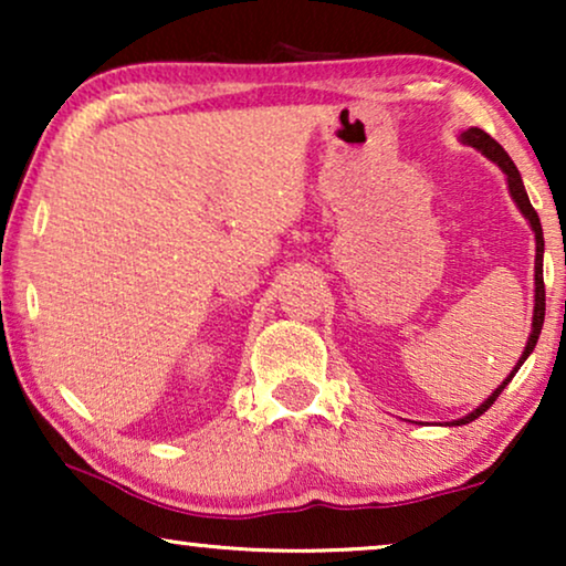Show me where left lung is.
Wrapping results in <instances>:
<instances>
[{
  "label": "left lung",
  "instance_id": "1",
  "mask_svg": "<svg viewBox=\"0 0 566 566\" xmlns=\"http://www.w3.org/2000/svg\"><path fill=\"white\" fill-rule=\"evenodd\" d=\"M461 142L463 144H469V146H474V149H479L482 154H486V157H490L494 165H497L502 172L507 175V188H510V196H513V200L517 203V208H521L523 211V216L525 219L531 221V229L536 231V306H533V332H531V337H528V345H525V350H523V355H521V360H517V366H515V370L513 374H510L505 381H502L497 389H494V394L490 399L484 401V405H479L474 412L471 415H467L463 417V420H455V422H451V424H467V422H471V420H476L479 415H484L486 409H490L492 405H494V399L500 397L502 394V389H505V386L513 381V376L517 374V368L523 366L525 363V358H528V355L533 353V347H536V343H538V335H541V327H544V316H546V285H544V229H541V221H538V213L533 211V206H531V200H528V192H525V188H523V180H521V172H517V167L513 165V159L507 157V151L502 149V146L494 142V138L486 134V130H482V128H469V130H463L461 134Z\"/></svg>",
  "mask_w": 566,
  "mask_h": 566
}]
</instances>
